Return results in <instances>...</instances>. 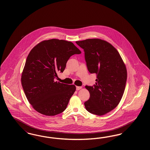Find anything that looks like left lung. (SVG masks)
Listing matches in <instances>:
<instances>
[{"mask_svg": "<svg viewBox=\"0 0 150 150\" xmlns=\"http://www.w3.org/2000/svg\"><path fill=\"white\" fill-rule=\"evenodd\" d=\"M78 50L70 42L52 39L41 42L30 51L22 72L21 84L37 112L54 116L65 110L76 88L58 78L57 71L63 72L68 59Z\"/></svg>", "mask_w": 150, "mask_h": 150, "instance_id": "left-lung-1", "label": "left lung"}]
</instances>
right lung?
I'll return each mask as SVG.
<instances>
[{"mask_svg":"<svg viewBox=\"0 0 150 150\" xmlns=\"http://www.w3.org/2000/svg\"><path fill=\"white\" fill-rule=\"evenodd\" d=\"M85 52L88 70L97 75L96 84L88 86L89 99L86 110L93 114L103 115L119 105L125 91L127 71L121 56L114 47L100 39L77 42Z\"/></svg>","mask_w":150,"mask_h":150,"instance_id":"obj_1","label":"right lung"}]
</instances>
